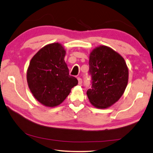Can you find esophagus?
<instances>
[{
    "mask_svg": "<svg viewBox=\"0 0 153 153\" xmlns=\"http://www.w3.org/2000/svg\"><path fill=\"white\" fill-rule=\"evenodd\" d=\"M77 80H78V84H82V79L80 77H77Z\"/></svg>",
    "mask_w": 153,
    "mask_h": 153,
    "instance_id": "obj_1",
    "label": "esophagus"
}]
</instances>
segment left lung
I'll return each mask as SVG.
<instances>
[{"label":"left lung","instance_id":"left-lung-1","mask_svg":"<svg viewBox=\"0 0 153 153\" xmlns=\"http://www.w3.org/2000/svg\"><path fill=\"white\" fill-rule=\"evenodd\" d=\"M89 74L92 87L87 90L90 103L106 108L123 95L128 82V68L124 59L106 46L94 48L90 54Z\"/></svg>","mask_w":153,"mask_h":153}]
</instances>
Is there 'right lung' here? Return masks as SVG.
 Wrapping results in <instances>:
<instances>
[{
    "mask_svg": "<svg viewBox=\"0 0 153 153\" xmlns=\"http://www.w3.org/2000/svg\"><path fill=\"white\" fill-rule=\"evenodd\" d=\"M63 46L52 43L41 48L30 61L28 86L36 99L46 107L60 105L78 83L76 77L69 76Z\"/></svg>",
    "mask_w": 153,
    "mask_h": 153,
    "instance_id": "add662e5",
    "label": "right lung"
}]
</instances>
